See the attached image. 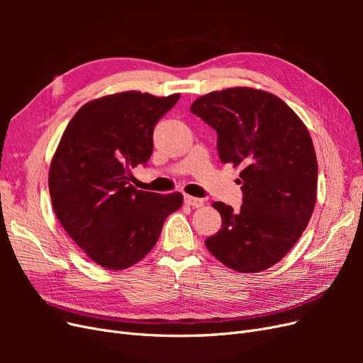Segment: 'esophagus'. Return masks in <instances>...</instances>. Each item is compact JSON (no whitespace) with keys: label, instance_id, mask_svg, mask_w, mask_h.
I'll return each instance as SVG.
<instances>
[{"label":"esophagus","instance_id":"1","mask_svg":"<svg viewBox=\"0 0 363 363\" xmlns=\"http://www.w3.org/2000/svg\"><path fill=\"white\" fill-rule=\"evenodd\" d=\"M184 203L194 207V208H199V207H203L204 206V200L203 199H195V196H191V195H186L184 196Z\"/></svg>","mask_w":363,"mask_h":363}]
</instances>
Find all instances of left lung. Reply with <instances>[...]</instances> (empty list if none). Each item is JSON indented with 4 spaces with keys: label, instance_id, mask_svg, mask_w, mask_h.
Segmentation results:
<instances>
[{
    "label": "left lung",
    "instance_id": "8db88e82",
    "mask_svg": "<svg viewBox=\"0 0 363 363\" xmlns=\"http://www.w3.org/2000/svg\"><path fill=\"white\" fill-rule=\"evenodd\" d=\"M191 112L216 130L221 162L242 168V206L212 204L223 225L204 240L207 250L238 272L271 268L313 213L318 163L309 131L279 96L252 87L203 95Z\"/></svg>",
    "mask_w": 363,
    "mask_h": 363
}]
</instances>
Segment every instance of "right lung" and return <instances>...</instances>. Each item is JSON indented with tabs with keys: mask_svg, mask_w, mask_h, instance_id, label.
I'll use <instances>...</instances> for the list:
<instances>
[{
	"mask_svg": "<svg viewBox=\"0 0 363 363\" xmlns=\"http://www.w3.org/2000/svg\"><path fill=\"white\" fill-rule=\"evenodd\" d=\"M179 98L130 91L86 103L54 152L48 175L54 213L103 268L121 271L144 259L164 219L183 204L179 192L162 195L130 184L131 168L151 156L157 121Z\"/></svg>",
	"mask_w": 363,
	"mask_h": 363,
	"instance_id": "obj_1",
	"label": "right lung"
}]
</instances>
